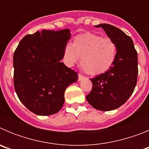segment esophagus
I'll list each match as a JSON object with an SVG mask.
<instances>
[{
  "mask_svg": "<svg viewBox=\"0 0 149 149\" xmlns=\"http://www.w3.org/2000/svg\"><path fill=\"white\" fill-rule=\"evenodd\" d=\"M84 78V76H83L82 74H78V81H82Z\"/></svg>",
  "mask_w": 149,
  "mask_h": 149,
  "instance_id": "obj_1",
  "label": "esophagus"
}]
</instances>
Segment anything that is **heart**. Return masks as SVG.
Instances as JSON below:
<instances>
[{
	"label": "heart",
	"instance_id": "heart-1",
	"mask_svg": "<svg viewBox=\"0 0 149 149\" xmlns=\"http://www.w3.org/2000/svg\"><path fill=\"white\" fill-rule=\"evenodd\" d=\"M117 52V45L113 39L85 33L76 36L72 44L65 47L64 59L68 66H73L81 58L84 72L90 75H98L113 67Z\"/></svg>",
	"mask_w": 149,
	"mask_h": 149
}]
</instances>
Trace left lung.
Masks as SVG:
<instances>
[{"label":"left lung","mask_w":149,"mask_h":149,"mask_svg":"<svg viewBox=\"0 0 149 149\" xmlns=\"http://www.w3.org/2000/svg\"><path fill=\"white\" fill-rule=\"evenodd\" d=\"M101 27L118 48L116 61L110 70L90 79L93 89L86 100L95 109L110 111L119 108L132 95L138 74L137 52L133 40L120 29L107 24L95 26Z\"/></svg>","instance_id":"obj_1"}]
</instances>
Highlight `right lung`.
Returning a JSON list of instances; mask_svg holds the SVG:
<instances>
[{"label": "right lung", "instance_id": "obj_1", "mask_svg": "<svg viewBox=\"0 0 149 149\" xmlns=\"http://www.w3.org/2000/svg\"><path fill=\"white\" fill-rule=\"evenodd\" d=\"M71 38L70 30L36 31L25 36L13 56L14 87L22 104L33 113L50 116L58 113L77 72L61 60Z\"/></svg>", "mask_w": 149, "mask_h": 149}]
</instances>
